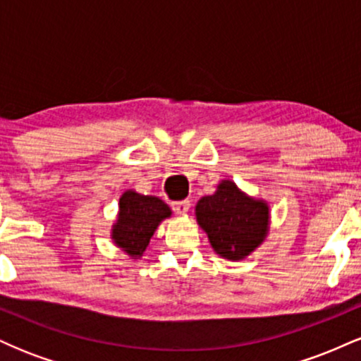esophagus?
Segmentation results:
<instances>
[{
  "instance_id": "1",
  "label": "esophagus",
  "mask_w": 361,
  "mask_h": 361,
  "mask_svg": "<svg viewBox=\"0 0 361 361\" xmlns=\"http://www.w3.org/2000/svg\"><path fill=\"white\" fill-rule=\"evenodd\" d=\"M173 210L180 215H186L190 210V202L188 200H180V202H173Z\"/></svg>"
}]
</instances>
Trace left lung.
<instances>
[{
	"label": "left lung",
	"instance_id": "1",
	"mask_svg": "<svg viewBox=\"0 0 361 361\" xmlns=\"http://www.w3.org/2000/svg\"><path fill=\"white\" fill-rule=\"evenodd\" d=\"M195 217L215 255L229 261L247 258L270 233V204L243 192L229 178L197 202Z\"/></svg>",
	"mask_w": 361,
	"mask_h": 361
}]
</instances>
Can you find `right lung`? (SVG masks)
<instances>
[{"instance_id":"add662e5","label":"right lung","mask_w":361,"mask_h":361,"mask_svg":"<svg viewBox=\"0 0 361 361\" xmlns=\"http://www.w3.org/2000/svg\"><path fill=\"white\" fill-rule=\"evenodd\" d=\"M171 215V209L159 197L126 190L110 231L111 241L130 259H140L159 224Z\"/></svg>"}]
</instances>
